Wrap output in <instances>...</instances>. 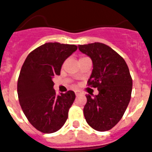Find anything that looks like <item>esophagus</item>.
<instances>
[{"label":"esophagus","instance_id":"1","mask_svg":"<svg viewBox=\"0 0 152 152\" xmlns=\"http://www.w3.org/2000/svg\"><path fill=\"white\" fill-rule=\"evenodd\" d=\"M75 95L76 96H79L80 94H82V92L79 90H75Z\"/></svg>","mask_w":152,"mask_h":152}]
</instances>
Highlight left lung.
<instances>
[{
	"label": "left lung",
	"instance_id": "left-lung-1",
	"mask_svg": "<svg viewBox=\"0 0 152 152\" xmlns=\"http://www.w3.org/2000/svg\"><path fill=\"white\" fill-rule=\"evenodd\" d=\"M78 48L93 61L88 86L99 91L93 97L86 95L85 118L96 130H110L121 120L130 101L133 80L129 67L119 54L103 43L80 45Z\"/></svg>",
	"mask_w": 152,
	"mask_h": 152
}]
</instances>
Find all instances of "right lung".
<instances>
[{
  "label": "right lung",
  "mask_w": 152,
  "mask_h": 152,
  "mask_svg": "<svg viewBox=\"0 0 152 152\" xmlns=\"http://www.w3.org/2000/svg\"><path fill=\"white\" fill-rule=\"evenodd\" d=\"M77 47L48 42L27 56L17 83L19 101L30 123L44 133L62 128L75 99L73 91L56 94L53 78L60 75L62 65Z\"/></svg>",
  "instance_id": "1"
}]
</instances>
